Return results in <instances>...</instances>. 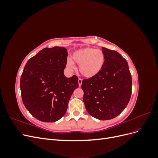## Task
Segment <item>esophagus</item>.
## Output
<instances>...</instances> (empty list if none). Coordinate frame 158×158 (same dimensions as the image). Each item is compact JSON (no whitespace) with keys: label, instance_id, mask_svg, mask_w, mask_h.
<instances>
[{"label":"esophagus","instance_id":"1","mask_svg":"<svg viewBox=\"0 0 158 158\" xmlns=\"http://www.w3.org/2000/svg\"><path fill=\"white\" fill-rule=\"evenodd\" d=\"M82 80L81 78L78 79V85H79V87H80L81 85H82Z\"/></svg>","mask_w":158,"mask_h":158}]
</instances>
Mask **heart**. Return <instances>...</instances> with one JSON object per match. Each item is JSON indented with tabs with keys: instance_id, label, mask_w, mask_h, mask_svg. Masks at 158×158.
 Instances as JSON below:
<instances>
[{
	"instance_id": "1",
	"label": "heart",
	"mask_w": 158,
	"mask_h": 158,
	"mask_svg": "<svg viewBox=\"0 0 158 158\" xmlns=\"http://www.w3.org/2000/svg\"><path fill=\"white\" fill-rule=\"evenodd\" d=\"M106 56L103 52L93 47H85L73 52L72 58L66 61L70 69H75L74 63L79 64V71L84 77L90 78L97 76L103 69Z\"/></svg>"
}]
</instances>
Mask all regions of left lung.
<instances>
[{
	"label": "left lung",
	"instance_id": "obj_1",
	"mask_svg": "<svg viewBox=\"0 0 158 158\" xmlns=\"http://www.w3.org/2000/svg\"><path fill=\"white\" fill-rule=\"evenodd\" d=\"M106 62L102 71L82 81L83 100L88 113L99 120L118 116L130 101L132 77L126 59L115 51L102 47Z\"/></svg>",
	"mask_w": 158,
	"mask_h": 158
}]
</instances>
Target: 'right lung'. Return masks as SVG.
<instances>
[{
  "instance_id": "add662e5",
  "label": "right lung",
  "mask_w": 158,
  "mask_h": 158,
  "mask_svg": "<svg viewBox=\"0 0 158 158\" xmlns=\"http://www.w3.org/2000/svg\"><path fill=\"white\" fill-rule=\"evenodd\" d=\"M68 52L64 47L45 48L28 60L20 78L22 102L38 120L52 123L66 113L78 78H66L64 69Z\"/></svg>"
}]
</instances>
